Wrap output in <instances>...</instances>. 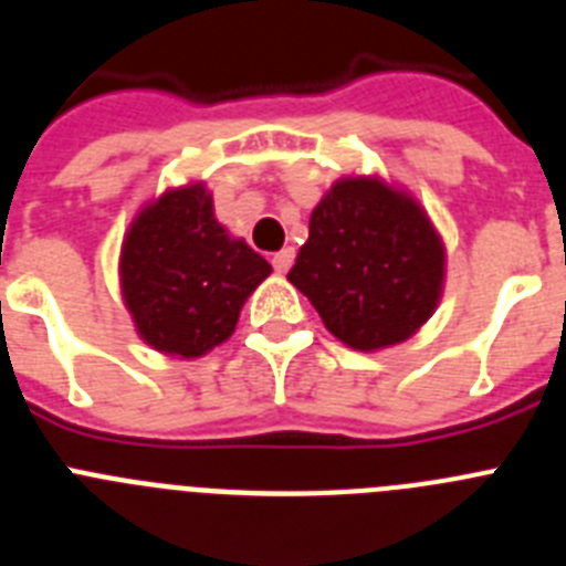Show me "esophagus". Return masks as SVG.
<instances>
[{
    "instance_id": "esophagus-1",
    "label": "esophagus",
    "mask_w": 566,
    "mask_h": 566,
    "mask_svg": "<svg viewBox=\"0 0 566 566\" xmlns=\"http://www.w3.org/2000/svg\"><path fill=\"white\" fill-rule=\"evenodd\" d=\"M272 263H274V272L286 274L294 263V249H289V247L280 249V252L272 258Z\"/></svg>"
}]
</instances>
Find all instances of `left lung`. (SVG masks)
Returning <instances> with one entry per match:
<instances>
[{"mask_svg":"<svg viewBox=\"0 0 566 566\" xmlns=\"http://www.w3.org/2000/svg\"><path fill=\"white\" fill-rule=\"evenodd\" d=\"M444 240L408 189L345 175L308 221L289 283L354 352L405 343L433 317L444 289Z\"/></svg>","mask_w":566,"mask_h":566,"instance_id":"obj_1","label":"left lung"}]
</instances>
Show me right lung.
Segmentation results:
<instances>
[{
  "label": "right lung",
  "instance_id": "add662e5",
  "mask_svg": "<svg viewBox=\"0 0 566 566\" xmlns=\"http://www.w3.org/2000/svg\"><path fill=\"white\" fill-rule=\"evenodd\" d=\"M272 274L243 238L218 223L203 181L164 189L129 221L118 283L138 337L175 359L227 343L249 294Z\"/></svg>",
  "mask_w": 566,
  "mask_h": 566
}]
</instances>
